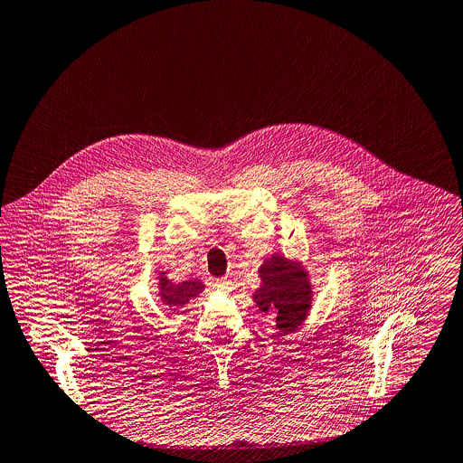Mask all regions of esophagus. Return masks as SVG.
Returning <instances> with one entry per match:
<instances>
[{"mask_svg":"<svg viewBox=\"0 0 463 463\" xmlns=\"http://www.w3.org/2000/svg\"><path fill=\"white\" fill-rule=\"evenodd\" d=\"M213 287H214L216 292H222V294H229L232 290V283L229 279H225V278L223 279H216Z\"/></svg>","mask_w":463,"mask_h":463,"instance_id":"34e87169","label":"esophagus"}]
</instances>
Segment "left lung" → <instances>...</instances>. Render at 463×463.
<instances>
[{
    "label": "left lung",
    "instance_id": "obj_1",
    "mask_svg": "<svg viewBox=\"0 0 463 463\" xmlns=\"http://www.w3.org/2000/svg\"><path fill=\"white\" fill-rule=\"evenodd\" d=\"M261 285L252 294L256 307L263 314L276 317V328L283 334H294L307 321L314 290L308 270L299 260H288L274 252L258 270Z\"/></svg>",
    "mask_w": 463,
    "mask_h": 463
}]
</instances>
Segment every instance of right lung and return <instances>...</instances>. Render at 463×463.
<instances>
[{
  "label": "right lung",
  "mask_w": 463,
  "mask_h": 463,
  "mask_svg": "<svg viewBox=\"0 0 463 463\" xmlns=\"http://www.w3.org/2000/svg\"><path fill=\"white\" fill-rule=\"evenodd\" d=\"M167 272H158L156 276V285H158V298L162 301V305L167 310H176L180 307H185L191 299L198 298L203 290L205 285L200 279H185L180 283L171 281L167 276Z\"/></svg>",
  "instance_id": "right-lung-1"
}]
</instances>
